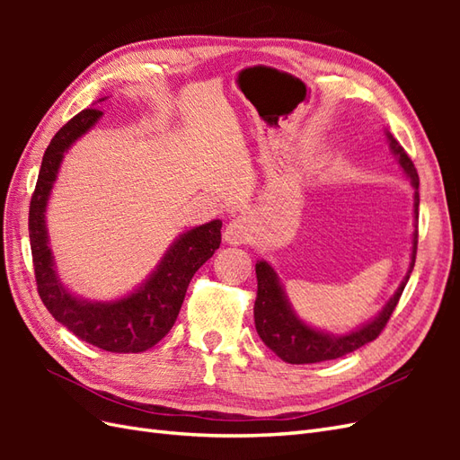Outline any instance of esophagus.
Returning a JSON list of instances; mask_svg holds the SVG:
<instances>
[{
	"instance_id": "esophagus-1",
	"label": "esophagus",
	"mask_w": 460,
	"mask_h": 460,
	"mask_svg": "<svg viewBox=\"0 0 460 460\" xmlns=\"http://www.w3.org/2000/svg\"><path fill=\"white\" fill-rule=\"evenodd\" d=\"M226 243L230 245H242V243H249L253 238V226L252 222L247 218H235L232 220L230 225L225 228V234H222Z\"/></svg>"
}]
</instances>
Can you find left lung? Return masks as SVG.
<instances>
[{"mask_svg":"<svg viewBox=\"0 0 460 460\" xmlns=\"http://www.w3.org/2000/svg\"><path fill=\"white\" fill-rule=\"evenodd\" d=\"M385 137L389 142L394 157L397 159L402 172L407 174L411 184L414 188V232H412V247H411V261L409 270L402 278V282L395 289V294L389 297L384 305L382 311L376 314L368 323L360 324L358 328L341 333H330L326 330L314 328L305 323L303 318L291 307L284 284L278 278L272 264L264 259L257 261L255 272H257V299H255V328L259 338L264 345L280 357L289 365H311V363H323V360L340 358L347 353H351L365 343L372 341L380 336V332L387 324L389 316L397 307V301L405 289L411 272L414 269L416 259V243H419V230H416V220H419V172H416L411 157L399 146V142L392 136V132L385 130Z\"/></svg>","mask_w":460,"mask_h":460,"instance_id":"left-lung-1","label":"left lung"}]
</instances>
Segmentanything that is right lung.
<instances>
[{"instance_id":"1","label":"right lung","mask_w":460,"mask_h":460,"mask_svg":"<svg viewBox=\"0 0 460 460\" xmlns=\"http://www.w3.org/2000/svg\"><path fill=\"white\" fill-rule=\"evenodd\" d=\"M105 100L107 97H102L100 102ZM102 117L103 113L97 109H84L73 117L53 136L41 159L29 215L36 284L51 316L80 340L111 353H142L161 341L176 323L190 280L220 245L222 220L215 218L180 234L157 267L127 296L111 301H90L73 294L58 274L46 213L65 153Z\"/></svg>"}]
</instances>
